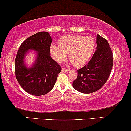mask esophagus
Returning a JSON list of instances; mask_svg holds the SVG:
<instances>
[{"instance_id": "esophagus-1", "label": "esophagus", "mask_w": 131, "mask_h": 131, "mask_svg": "<svg viewBox=\"0 0 131 131\" xmlns=\"http://www.w3.org/2000/svg\"><path fill=\"white\" fill-rule=\"evenodd\" d=\"M70 69H65V68H62V72H68V71H70Z\"/></svg>"}]
</instances>
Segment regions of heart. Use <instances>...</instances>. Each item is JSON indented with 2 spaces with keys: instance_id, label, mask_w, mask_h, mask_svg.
<instances>
[{
  "instance_id": "obj_1",
  "label": "heart",
  "mask_w": 131,
  "mask_h": 131,
  "mask_svg": "<svg viewBox=\"0 0 131 131\" xmlns=\"http://www.w3.org/2000/svg\"><path fill=\"white\" fill-rule=\"evenodd\" d=\"M59 46L51 44L50 54L58 63H62L69 53L70 63L77 67L85 65L93 54L95 41L91 36L68 35L63 36L58 41Z\"/></svg>"
}]
</instances>
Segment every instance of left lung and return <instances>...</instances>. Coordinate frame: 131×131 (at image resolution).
Returning <instances> with one entry per match:
<instances>
[{
  "instance_id": "8db88e82",
  "label": "left lung",
  "mask_w": 131,
  "mask_h": 131,
  "mask_svg": "<svg viewBox=\"0 0 131 131\" xmlns=\"http://www.w3.org/2000/svg\"><path fill=\"white\" fill-rule=\"evenodd\" d=\"M96 50L87 65L77 70L73 83L75 90L83 93L97 91L106 83L113 66V53L106 39L96 36Z\"/></svg>"
}]
</instances>
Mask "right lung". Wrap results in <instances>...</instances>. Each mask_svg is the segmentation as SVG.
<instances>
[{
	"label": "right lung",
	"instance_id": "add662e5",
	"mask_svg": "<svg viewBox=\"0 0 131 131\" xmlns=\"http://www.w3.org/2000/svg\"><path fill=\"white\" fill-rule=\"evenodd\" d=\"M52 39L48 32H39L25 39L20 45L15 59V75L17 81L27 92L35 96L46 95L55 84L60 66L50 54ZM30 50L36 51L33 66L27 67L24 60Z\"/></svg>",
	"mask_w": 131,
	"mask_h": 131
}]
</instances>
